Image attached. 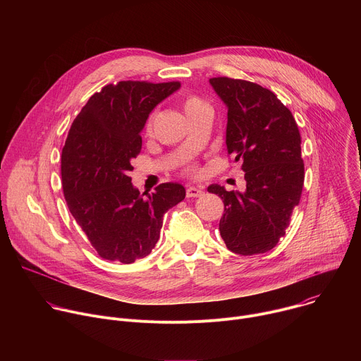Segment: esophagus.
Segmentation results:
<instances>
[{
    "label": "esophagus",
    "instance_id": "1",
    "mask_svg": "<svg viewBox=\"0 0 361 361\" xmlns=\"http://www.w3.org/2000/svg\"><path fill=\"white\" fill-rule=\"evenodd\" d=\"M200 195H202V190L200 187L190 185L187 188V197H200Z\"/></svg>",
    "mask_w": 361,
    "mask_h": 361
}]
</instances>
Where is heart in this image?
<instances>
[{
	"mask_svg": "<svg viewBox=\"0 0 361 361\" xmlns=\"http://www.w3.org/2000/svg\"><path fill=\"white\" fill-rule=\"evenodd\" d=\"M207 104H205V102L202 101V99H200V98H197V97H190V98H187L185 99V102H184V110H185V113L187 111H191V110H197V109H201V107H205ZM151 127V123H148V128Z\"/></svg>",
	"mask_w": 361,
	"mask_h": 361,
	"instance_id": "obj_1",
	"label": "heart"
}]
</instances>
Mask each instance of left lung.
<instances>
[{
	"mask_svg": "<svg viewBox=\"0 0 361 361\" xmlns=\"http://www.w3.org/2000/svg\"><path fill=\"white\" fill-rule=\"evenodd\" d=\"M210 84L227 107V152L241 161L247 183L243 192L209 185L224 202L219 230L235 254L266 252L286 234L301 197L298 127L277 95L259 84L228 77L210 78Z\"/></svg>",
	"mask_w": 361,
	"mask_h": 361,
	"instance_id": "left-lung-1",
	"label": "left lung"
}]
</instances>
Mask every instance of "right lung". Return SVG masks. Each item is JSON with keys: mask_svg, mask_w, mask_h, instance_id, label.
Segmentation results:
<instances>
[{"mask_svg": "<svg viewBox=\"0 0 361 361\" xmlns=\"http://www.w3.org/2000/svg\"><path fill=\"white\" fill-rule=\"evenodd\" d=\"M181 84L120 81L90 97L61 156L70 213L102 259L131 264L160 238L163 216L185 197L178 183L140 194L128 176L149 113Z\"/></svg>", "mask_w": 361, "mask_h": 361, "instance_id": "right-lung-1", "label": "right lung"}]
</instances>
